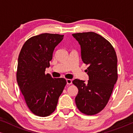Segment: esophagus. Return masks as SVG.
<instances>
[{
	"label": "esophagus",
	"instance_id": "obj_1",
	"mask_svg": "<svg viewBox=\"0 0 133 133\" xmlns=\"http://www.w3.org/2000/svg\"><path fill=\"white\" fill-rule=\"evenodd\" d=\"M66 83L67 85H71L72 84V81L71 79H66Z\"/></svg>",
	"mask_w": 133,
	"mask_h": 133
}]
</instances>
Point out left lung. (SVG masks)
Listing matches in <instances>:
<instances>
[{"instance_id":"1","label":"left lung","mask_w":133,"mask_h":133,"mask_svg":"<svg viewBox=\"0 0 133 133\" xmlns=\"http://www.w3.org/2000/svg\"><path fill=\"white\" fill-rule=\"evenodd\" d=\"M81 48L83 62L88 65L87 82L75 79L78 88L75 98L79 110L87 115L101 112L108 102L117 80V58L110 42L94 32L72 34Z\"/></svg>"}]
</instances>
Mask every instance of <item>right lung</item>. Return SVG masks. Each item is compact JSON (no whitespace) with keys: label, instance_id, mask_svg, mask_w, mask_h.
Listing matches in <instances>:
<instances>
[{"label":"right lung","instance_id":"1","mask_svg":"<svg viewBox=\"0 0 133 133\" xmlns=\"http://www.w3.org/2000/svg\"><path fill=\"white\" fill-rule=\"evenodd\" d=\"M63 35L43 33L33 36L23 44L18 58L16 78L28 108L34 114L46 117L57 107L66 81L45 74L50 66L55 47Z\"/></svg>","mask_w":133,"mask_h":133}]
</instances>
